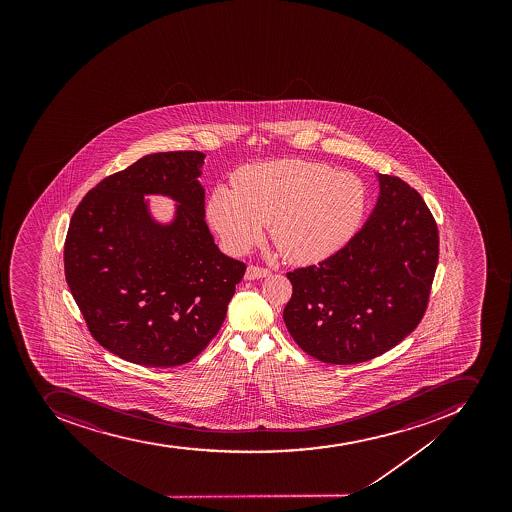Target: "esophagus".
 I'll use <instances>...</instances> for the list:
<instances>
[{"label":"esophagus","instance_id":"esophagus-1","mask_svg":"<svg viewBox=\"0 0 512 512\" xmlns=\"http://www.w3.org/2000/svg\"><path fill=\"white\" fill-rule=\"evenodd\" d=\"M270 275V270L263 267H255V265H249L247 272H245V280H260L265 276Z\"/></svg>","mask_w":512,"mask_h":512}]
</instances>
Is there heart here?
<instances>
[{
	"label": "heart",
	"mask_w": 512,
	"mask_h": 512,
	"mask_svg": "<svg viewBox=\"0 0 512 512\" xmlns=\"http://www.w3.org/2000/svg\"><path fill=\"white\" fill-rule=\"evenodd\" d=\"M234 188L216 186L209 221L224 244L244 254L265 236L291 263L311 265L337 254L362 226L367 186L324 163L273 160L240 168Z\"/></svg>",
	"instance_id": "obj_1"
}]
</instances>
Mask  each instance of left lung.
<instances>
[{"label":"left lung","mask_w":512,"mask_h":512,"mask_svg":"<svg viewBox=\"0 0 512 512\" xmlns=\"http://www.w3.org/2000/svg\"><path fill=\"white\" fill-rule=\"evenodd\" d=\"M380 196L362 229L319 265L286 273V327L304 352L355 365L393 349L426 313L439 229L406 181L376 173Z\"/></svg>","instance_id":"1"}]
</instances>
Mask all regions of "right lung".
Segmentation results:
<instances>
[{
	"mask_svg": "<svg viewBox=\"0 0 512 512\" xmlns=\"http://www.w3.org/2000/svg\"><path fill=\"white\" fill-rule=\"evenodd\" d=\"M203 152L145 155L86 193L65 239V280L98 344L144 367L170 368L206 349L226 319L245 263L214 244L198 181ZM178 206L155 222L145 195Z\"/></svg>",
	"mask_w": 512,
	"mask_h": 512,
	"instance_id": "1",
	"label": "right lung"
}]
</instances>
